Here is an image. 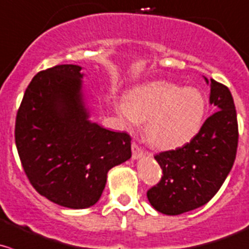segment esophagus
<instances>
[{"instance_id": "esophagus-1", "label": "esophagus", "mask_w": 249, "mask_h": 249, "mask_svg": "<svg viewBox=\"0 0 249 249\" xmlns=\"http://www.w3.org/2000/svg\"><path fill=\"white\" fill-rule=\"evenodd\" d=\"M131 148H132V158L134 159H139V158H141V157L144 156L143 151H142V149L140 148L136 143H132Z\"/></svg>"}]
</instances>
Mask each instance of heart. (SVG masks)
I'll list each match as a JSON object with an SVG mask.
<instances>
[{"label":"heart","mask_w":249,"mask_h":249,"mask_svg":"<svg viewBox=\"0 0 249 249\" xmlns=\"http://www.w3.org/2000/svg\"><path fill=\"white\" fill-rule=\"evenodd\" d=\"M207 103L201 91L169 81H153L135 89L117 112L129 129L144 123L147 141L158 149H174L199 131Z\"/></svg>","instance_id":"1"}]
</instances>
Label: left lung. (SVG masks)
Here are the masks:
<instances>
[{"mask_svg":"<svg viewBox=\"0 0 249 249\" xmlns=\"http://www.w3.org/2000/svg\"><path fill=\"white\" fill-rule=\"evenodd\" d=\"M204 80L211 85L209 102L218 112L204 122L191 142L154 156L163 176L147 191V198L161 214L178 215L208 203L235 161L238 126L232 95L223 84Z\"/></svg>","mask_w":249,"mask_h":249,"instance_id":"left-lung-1","label":"left lung"}]
</instances>
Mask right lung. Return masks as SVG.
Masks as SVG:
<instances>
[{"label": "right lung", "instance_id": "add662e5", "mask_svg": "<svg viewBox=\"0 0 249 249\" xmlns=\"http://www.w3.org/2000/svg\"><path fill=\"white\" fill-rule=\"evenodd\" d=\"M81 67L40 71L24 93L16 119V144L34 189L71 209L101 198L113 166L131 158V137L92 123Z\"/></svg>", "mask_w": 249, "mask_h": 249}]
</instances>
